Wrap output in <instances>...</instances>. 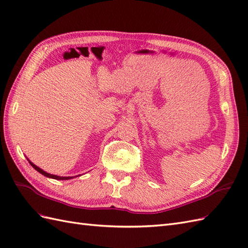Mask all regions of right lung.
Segmentation results:
<instances>
[{"mask_svg": "<svg viewBox=\"0 0 248 248\" xmlns=\"http://www.w3.org/2000/svg\"><path fill=\"white\" fill-rule=\"evenodd\" d=\"M30 164L32 166V168L36 169L38 172H40V173L43 174L44 176H47V177H50V178H55V180H70V178H73L72 176H58V175L49 174V173H47V172H45V171H43L42 169H40L39 167H37L36 165H33L31 162H30Z\"/></svg>", "mask_w": 248, "mask_h": 248, "instance_id": "obj_1", "label": "right lung"}]
</instances>
